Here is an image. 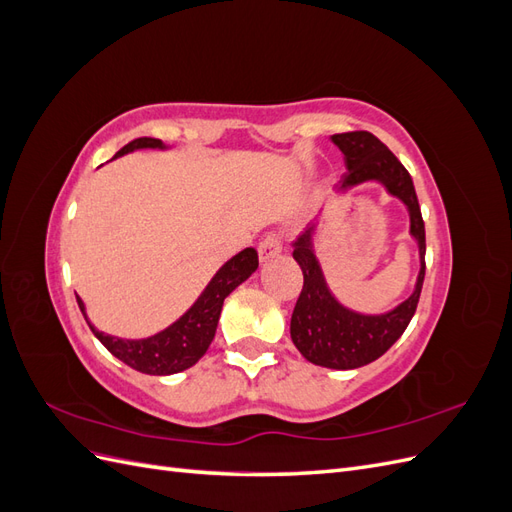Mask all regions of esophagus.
<instances>
[{
    "instance_id": "34e87169",
    "label": "esophagus",
    "mask_w": 512,
    "mask_h": 512,
    "mask_svg": "<svg viewBox=\"0 0 512 512\" xmlns=\"http://www.w3.org/2000/svg\"><path fill=\"white\" fill-rule=\"evenodd\" d=\"M280 252H282V239H280V235H275V232H269V235L258 243V256L262 262L271 260Z\"/></svg>"
}]
</instances>
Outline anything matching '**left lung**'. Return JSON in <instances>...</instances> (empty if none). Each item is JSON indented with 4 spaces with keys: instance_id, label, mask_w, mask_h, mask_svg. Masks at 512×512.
Listing matches in <instances>:
<instances>
[{
    "instance_id": "left-lung-1",
    "label": "left lung",
    "mask_w": 512,
    "mask_h": 512,
    "mask_svg": "<svg viewBox=\"0 0 512 512\" xmlns=\"http://www.w3.org/2000/svg\"><path fill=\"white\" fill-rule=\"evenodd\" d=\"M331 141L342 149L348 166L337 190H348L365 181H380L389 194L408 207L410 235L416 239L421 254V271L410 297L391 312L365 316L339 303L324 282L312 247L314 224L294 241L292 258L303 271V290L290 320L292 342L309 363L329 369H356L380 359L404 335L416 312L425 280V222L410 173L380 138L359 130L333 134Z\"/></svg>"
}]
</instances>
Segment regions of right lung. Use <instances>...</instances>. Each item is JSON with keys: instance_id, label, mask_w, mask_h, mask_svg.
<instances>
[{"instance_id": "1", "label": "right lung", "mask_w": 512, "mask_h": 512, "mask_svg": "<svg viewBox=\"0 0 512 512\" xmlns=\"http://www.w3.org/2000/svg\"><path fill=\"white\" fill-rule=\"evenodd\" d=\"M147 147L164 149V143L160 138H149V136L136 138V141L119 149L115 153V158L126 156L128 151L147 149ZM256 269H258V252L254 247H245L243 252L232 256L226 265L213 275L209 286L203 290V294H200L188 312H185L177 322L170 324L168 329L160 331L158 335H151L147 339L113 337L98 331L94 324H89V329L94 331V335L100 339L102 346L108 352L117 356L119 361L130 365L132 369L143 371V374H151V376L179 374V371L198 363L200 356L207 352V348L211 346L215 337V329H218L224 299L241 282H245ZM76 301H79L81 312L87 320L83 301L79 297H76Z\"/></svg>"}]
</instances>
